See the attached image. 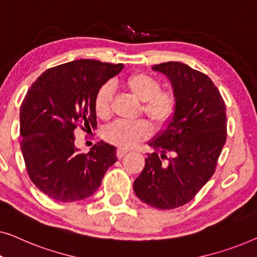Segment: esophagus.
I'll list each match as a JSON object with an SVG mask.
<instances>
[{
	"label": "esophagus",
	"instance_id": "esophagus-1",
	"mask_svg": "<svg viewBox=\"0 0 257 257\" xmlns=\"http://www.w3.org/2000/svg\"><path fill=\"white\" fill-rule=\"evenodd\" d=\"M128 153V150H125V149H122V148H120V149H117V151H116V156H117V158H121L124 156L125 154Z\"/></svg>",
	"mask_w": 257,
	"mask_h": 257
}]
</instances>
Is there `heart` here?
<instances>
[{"instance_id":"1","label":"heart","mask_w":257,"mask_h":257,"mask_svg":"<svg viewBox=\"0 0 257 257\" xmlns=\"http://www.w3.org/2000/svg\"><path fill=\"white\" fill-rule=\"evenodd\" d=\"M124 88L142 101L143 113L161 127L170 121L175 114L177 97L172 89L161 88V82L153 75L137 72L123 80ZM113 89L109 85H103L94 96V109L100 118H107L110 114ZM150 134V124L146 120L124 121L117 120L107 127L104 139L120 148H133Z\"/></svg>"}]
</instances>
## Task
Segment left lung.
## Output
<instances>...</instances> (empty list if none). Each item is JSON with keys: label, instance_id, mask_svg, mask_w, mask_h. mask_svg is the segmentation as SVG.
<instances>
[{"label": "left lung", "instance_id": "1", "mask_svg": "<svg viewBox=\"0 0 257 257\" xmlns=\"http://www.w3.org/2000/svg\"><path fill=\"white\" fill-rule=\"evenodd\" d=\"M153 70L168 77L177 107L166 128L148 143L154 153L134 191L153 207L173 209L192 200L215 172L227 139L226 106L211 79L189 65L169 61Z\"/></svg>", "mask_w": 257, "mask_h": 257}]
</instances>
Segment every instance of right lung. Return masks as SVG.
<instances>
[{"label": "right lung", "mask_w": 257, "mask_h": 257, "mask_svg": "<svg viewBox=\"0 0 257 257\" xmlns=\"http://www.w3.org/2000/svg\"><path fill=\"white\" fill-rule=\"evenodd\" d=\"M123 64L80 59L46 70L31 85L20 109L21 149L32 183L52 199L91 197L116 162V148L103 141L87 154L74 146V129L96 128L94 96Z\"/></svg>", "instance_id": "right-lung-1"}]
</instances>
